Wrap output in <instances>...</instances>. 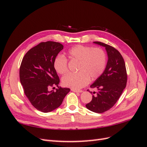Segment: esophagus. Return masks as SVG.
<instances>
[{
	"mask_svg": "<svg viewBox=\"0 0 147 147\" xmlns=\"http://www.w3.org/2000/svg\"><path fill=\"white\" fill-rule=\"evenodd\" d=\"M71 91H73L74 92H76V93H82L83 92L82 90H75V89H71Z\"/></svg>",
	"mask_w": 147,
	"mask_h": 147,
	"instance_id": "obj_1",
	"label": "esophagus"
}]
</instances>
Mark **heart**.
I'll list each match as a JSON object with an SVG mask.
<instances>
[{
  "mask_svg": "<svg viewBox=\"0 0 147 147\" xmlns=\"http://www.w3.org/2000/svg\"><path fill=\"white\" fill-rule=\"evenodd\" d=\"M69 57L71 61H78L76 73H69L62 78L63 85L78 90L86 86L90 79L94 80L102 75L107 64V55L102 48L78 45L69 50ZM67 59L63 55L55 58L54 67L61 74L68 71Z\"/></svg>",
  "mask_w": 147,
  "mask_h": 147,
  "instance_id": "heart-1",
  "label": "heart"
}]
</instances>
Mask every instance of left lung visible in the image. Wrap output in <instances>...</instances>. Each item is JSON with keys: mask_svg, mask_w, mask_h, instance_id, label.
<instances>
[{"mask_svg": "<svg viewBox=\"0 0 147 147\" xmlns=\"http://www.w3.org/2000/svg\"><path fill=\"white\" fill-rule=\"evenodd\" d=\"M94 43L105 47L108 61L104 73L90 86L96 92L88 90L93 96L86 107L96 113H103L113 107L126 88L127 72L124 59L117 49L100 42Z\"/></svg>", "mask_w": 147, "mask_h": 147, "instance_id": "left-lung-1", "label": "left lung"}]
</instances>
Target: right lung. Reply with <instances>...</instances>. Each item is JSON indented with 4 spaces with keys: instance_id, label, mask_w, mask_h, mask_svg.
<instances>
[{
    "instance_id": "right-lung-1",
    "label": "right lung",
    "mask_w": 147,
    "mask_h": 147,
    "mask_svg": "<svg viewBox=\"0 0 147 147\" xmlns=\"http://www.w3.org/2000/svg\"><path fill=\"white\" fill-rule=\"evenodd\" d=\"M62 49L63 45L59 42H41L28 51L21 62L20 78L24 94L33 107L42 112L58 108L70 91L61 87L56 92L49 91L50 87L59 86L60 80L54 62Z\"/></svg>"
}]
</instances>
